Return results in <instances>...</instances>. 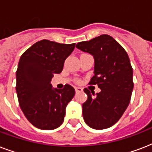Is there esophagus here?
<instances>
[{"instance_id":"34e87169","label":"esophagus","mask_w":152,"mask_h":152,"mask_svg":"<svg viewBox=\"0 0 152 152\" xmlns=\"http://www.w3.org/2000/svg\"><path fill=\"white\" fill-rule=\"evenodd\" d=\"M75 90H76V92H82L83 91V88H80V87H76Z\"/></svg>"}]
</instances>
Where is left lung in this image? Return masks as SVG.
<instances>
[{"instance_id":"obj_1","label":"left lung","mask_w":152,"mask_h":152,"mask_svg":"<svg viewBox=\"0 0 152 152\" xmlns=\"http://www.w3.org/2000/svg\"><path fill=\"white\" fill-rule=\"evenodd\" d=\"M76 48L93 55L95 75L89 84L101 89L93 96L88 88V99L83 103L86 124L95 129L111 127L121 118L130 102L133 89L132 68L125 49L108 34L80 42ZM94 97H93V96Z\"/></svg>"}]
</instances>
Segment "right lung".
I'll return each mask as SVG.
<instances>
[{
	"label": "right lung",
	"mask_w": 152,
	"mask_h": 152,
	"mask_svg": "<svg viewBox=\"0 0 152 152\" xmlns=\"http://www.w3.org/2000/svg\"><path fill=\"white\" fill-rule=\"evenodd\" d=\"M75 45L43 39L20 57L15 86L19 104L27 120L38 129H54L64 121L65 108L75 89L69 84L53 89L50 81L54 74L61 72Z\"/></svg>",
	"instance_id": "obj_1"
}]
</instances>
